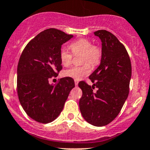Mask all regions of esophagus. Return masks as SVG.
I'll return each mask as SVG.
<instances>
[{
    "mask_svg": "<svg viewBox=\"0 0 150 150\" xmlns=\"http://www.w3.org/2000/svg\"><path fill=\"white\" fill-rule=\"evenodd\" d=\"M75 86H76L78 85V81H76V80H75Z\"/></svg>",
    "mask_w": 150,
    "mask_h": 150,
    "instance_id": "obj_1",
    "label": "esophagus"
}]
</instances>
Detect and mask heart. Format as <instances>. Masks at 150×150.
<instances>
[{
    "instance_id": "obj_1",
    "label": "heart",
    "mask_w": 150,
    "mask_h": 150,
    "mask_svg": "<svg viewBox=\"0 0 150 150\" xmlns=\"http://www.w3.org/2000/svg\"><path fill=\"white\" fill-rule=\"evenodd\" d=\"M74 55L81 54V63L83 65L75 66L64 71V75L78 81L88 75L91 67H95L99 65L102 57V48L97 45L92 44V42L87 38H79L71 43L69 46ZM59 58L62 65H70L72 55L64 48H62Z\"/></svg>"
}]
</instances>
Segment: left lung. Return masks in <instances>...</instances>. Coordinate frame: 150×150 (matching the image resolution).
Returning a JSON list of instances; mask_svg holds the SVG:
<instances>
[{"instance_id":"8db88e82","label":"left lung","mask_w":150,"mask_h":150,"mask_svg":"<svg viewBox=\"0 0 150 150\" xmlns=\"http://www.w3.org/2000/svg\"><path fill=\"white\" fill-rule=\"evenodd\" d=\"M94 35L102 40V60L89 76L93 86L84 81L78 83L83 91L79 107L88 123L104 126L117 117L128 97L131 63L125 46L112 33L100 30ZM95 87L98 88L96 92Z\"/></svg>"}]
</instances>
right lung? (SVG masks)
Listing matches in <instances>:
<instances>
[{
    "instance_id": "1",
    "label": "right lung",
    "mask_w": 150,
    "mask_h": 150,
    "mask_svg": "<svg viewBox=\"0 0 150 150\" xmlns=\"http://www.w3.org/2000/svg\"><path fill=\"white\" fill-rule=\"evenodd\" d=\"M72 38L57 29H47L32 39L21 54L17 66L18 97L27 115L35 121L48 123L55 120L75 87L69 77L54 85L48 83L62 69V45Z\"/></svg>"
}]
</instances>
